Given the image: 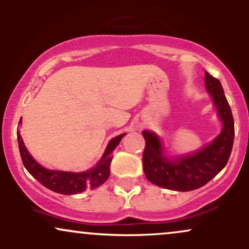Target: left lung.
<instances>
[{"label": "left lung", "mask_w": 249, "mask_h": 249, "mask_svg": "<svg viewBox=\"0 0 249 249\" xmlns=\"http://www.w3.org/2000/svg\"><path fill=\"white\" fill-rule=\"evenodd\" d=\"M205 84L224 124L221 133L212 144L194 154L170 160L162 154L158 137L148 131L142 132L145 139L142 168L147 180L157 186L181 192L196 190L212 180L230 159L234 141L232 111L219 79L205 72Z\"/></svg>", "instance_id": "left-lung-1"}]
</instances>
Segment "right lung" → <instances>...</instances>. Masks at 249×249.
I'll return each mask as SVG.
<instances>
[{
    "mask_svg": "<svg viewBox=\"0 0 249 249\" xmlns=\"http://www.w3.org/2000/svg\"><path fill=\"white\" fill-rule=\"evenodd\" d=\"M124 134L116 137L108 142L107 151L101 159V161L96 165V167L91 168L87 172L82 173H71V172H61V171H51L42 167L37 162L30 153L28 152L27 147L24 146V142L22 141V137L19 132H17V141H18L19 153H21L22 161L24 167L31 176L39 181L43 186L56 193L65 194H76L81 193L87 188H96L101 186L107 181L110 176V164L112 160V151L117 147L119 142L122 141Z\"/></svg>",
    "mask_w": 249,
    "mask_h": 249,
    "instance_id": "1",
    "label": "right lung"
}]
</instances>
